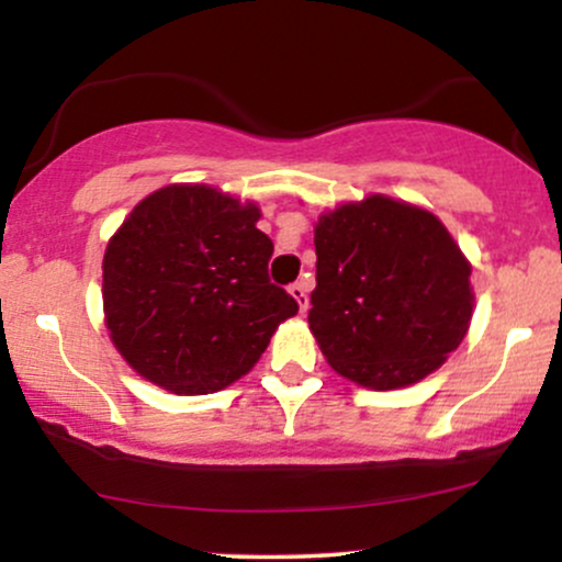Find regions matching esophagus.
Segmentation results:
<instances>
[{"label":"esophagus","instance_id":"obj_1","mask_svg":"<svg viewBox=\"0 0 562 562\" xmlns=\"http://www.w3.org/2000/svg\"><path fill=\"white\" fill-rule=\"evenodd\" d=\"M290 290V295H293L295 301H299V306H301V312H306L308 308V285L303 280H299V282H293V285L288 288Z\"/></svg>","mask_w":562,"mask_h":562}]
</instances>
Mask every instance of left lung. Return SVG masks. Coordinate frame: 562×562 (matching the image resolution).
<instances>
[{"mask_svg": "<svg viewBox=\"0 0 562 562\" xmlns=\"http://www.w3.org/2000/svg\"><path fill=\"white\" fill-rule=\"evenodd\" d=\"M308 327L333 370L375 391L441 367L473 317L470 263L428 211L372 195L314 229Z\"/></svg>", "mask_w": 562, "mask_h": 562, "instance_id": "left-lung-1", "label": "left lung"}]
</instances>
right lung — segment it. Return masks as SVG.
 <instances>
[{"label": "right lung", "instance_id": "add662e5", "mask_svg": "<svg viewBox=\"0 0 562 562\" xmlns=\"http://www.w3.org/2000/svg\"><path fill=\"white\" fill-rule=\"evenodd\" d=\"M259 209L205 184L147 195L102 261L115 348L173 393H211L245 375L299 301L269 280L274 245Z\"/></svg>", "mask_w": 562, "mask_h": 562}]
</instances>
